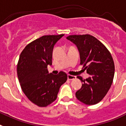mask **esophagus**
<instances>
[{
    "label": "esophagus",
    "mask_w": 126,
    "mask_h": 126,
    "mask_svg": "<svg viewBox=\"0 0 126 126\" xmlns=\"http://www.w3.org/2000/svg\"><path fill=\"white\" fill-rule=\"evenodd\" d=\"M76 79V76H75V75H68V80H74V79Z\"/></svg>",
    "instance_id": "esophagus-1"
}]
</instances>
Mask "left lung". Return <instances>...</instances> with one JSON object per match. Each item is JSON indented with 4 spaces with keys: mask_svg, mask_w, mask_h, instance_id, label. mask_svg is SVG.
Wrapping results in <instances>:
<instances>
[{
    "mask_svg": "<svg viewBox=\"0 0 126 126\" xmlns=\"http://www.w3.org/2000/svg\"><path fill=\"white\" fill-rule=\"evenodd\" d=\"M80 54V64L90 75L86 79L78 76L82 87L75 93L83 103L92 105L102 100L110 89L114 77L115 66L110 52L100 41L90 35H70Z\"/></svg>",
    "mask_w": 126,
    "mask_h": 126,
    "instance_id": "1",
    "label": "left lung"
}]
</instances>
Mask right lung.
I'll return each instance as SVG.
<instances>
[{"instance_id":"obj_1","label":"right lung","mask_w":126,"mask_h":126,"mask_svg":"<svg viewBox=\"0 0 126 126\" xmlns=\"http://www.w3.org/2000/svg\"><path fill=\"white\" fill-rule=\"evenodd\" d=\"M64 34L44 35L33 40L23 50L17 66V73L23 92L29 100L44 107L57 98L60 88L67 80V75L49 73L47 65H52L54 45Z\"/></svg>"}]
</instances>
